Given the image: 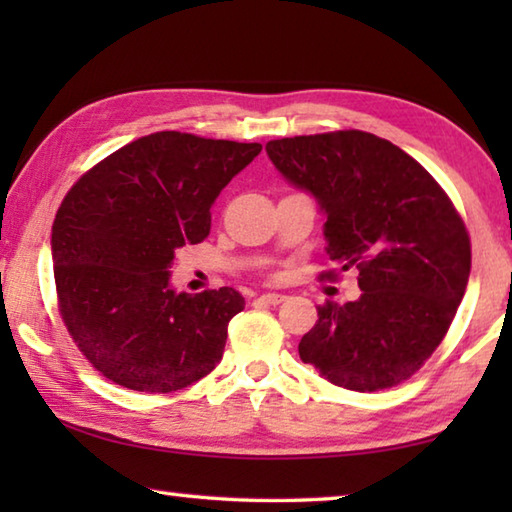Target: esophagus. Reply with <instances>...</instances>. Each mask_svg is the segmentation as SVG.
I'll list each match as a JSON object with an SVG mask.
<instances>
[{
    "label": "esophagus",
    "instance_id": "34e87169",
    "mask_svg": "<svg viewBox=\"0 0 512 512\" xmlns=\"http://www.w3.org/2000/svg\"><path fill=\"white\" fill-rule=\"evenodd\" d=\"M284 298L287 296H282V293H264V296H259V300L268 302V305H280V302H284Z\"/></svg>",
    "mask_w": 512,
    "mask_h": 512
}]
</instances>
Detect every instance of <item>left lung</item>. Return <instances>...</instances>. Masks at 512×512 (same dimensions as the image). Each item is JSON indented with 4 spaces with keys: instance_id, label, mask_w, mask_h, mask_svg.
Wrapping results in <instances>:
<instances>
[{
    "instance_id": "left-lung-1",
    "label": "left lung",
    "mask_w": 512,
    "mask_h": 512,
    "mask_svg": "<svg viewBox=\"0 0 512 512\" xmlns=\"http://www.w3.org/2000/svg\"><path fill=\"white\" fill-rule=\"evenodd\" d=\"M266 153L316 198L329 259L359 268V300L318 307L300 359L348 391L409 379L443 341L470 277V237L452 201L420 162L372 133L282 137Z\"/></svg>"
}]
</instances>
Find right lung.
I'll list each match as a JSON object with an SVG mask.
<instances>
[{
  "mask_svg": "<svg viewBox=\"0 0 512 512\" xmlns=\"http://www.w3.org/2000/svg\"><path fill=\"white\" fill-rule=\"evenodd\" d=\"M262 144L162 131L140 137L69 189L51 228L60 314L103 377L142 393L180 391L223 357L241 293L171 287L176 250L210 235L221 189Z\"/></svg>",
  "mask_w": 512,
  "mask_h": 512,
  "instance_id": "right-lung-1",
  "label": "right lung"
}]
</instances>
